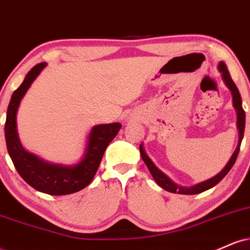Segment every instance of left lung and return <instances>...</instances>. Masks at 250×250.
<instances>
[{"instance_id":"left-lung-1","label":"left lung","mask_w":250,"mask_h":250,"mask_svg":"<svg viewBox=\"0 0 250 250\" xmlns=\"http://www.w3.org/2000/svg\"><path fill=\"white\" fill-rule=\"evenodd\" d=\"M219 71L221 73V75H222V80H223V82H225V84L227 85V88L230 90L231 96H233V105H234L235 110H236V116H237L236 125H237V130H239V142H237L236 149L234 150V153L230 156V159H229V161L227 162L225 168H223L219 174H216L215 176L210 177V179L203 181V182L196 183V185L191 186V187H182V186L176 185L174 181H171L170 179H169L167 175L163 173V171L160 170V169L154 165V162L149 159L147 153H146L145 148H143V143H141V146H140V153H141L142 160L145 161L146 166L148 167L151 176L154 177V180L156 181V183L160 186V187L165 189V190L169 191V193L194 195V194H200V193H202V191L208 190V189L213 188L214 186H216L217 183H219L220 181L229 173V170H230L231 167L234 166L235 161H236L237 155H239V151H240L241 142H242V139H243V134H245L246 114H245V110H243V108H242V100H241L239 89H237L236 85H235V83L233 82V80H231L230 74H229L228 69H227V65L225 62L221 61L219 63Z\"/></svg>"}]
</instances>
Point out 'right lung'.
I'll use <instances>...</instances> for the list:
<instances>
[{"label": "right lung", "mask_w": 250, "mask_h": 250, "mask_svg": "<svg viewBox=\"0 0 250 250\" xmlns=\"http://www.w3.org/2000/svg\"><path fill=\"white\" fill-rule=\"evenodd\" d=\"M45 67V62L36 64L11 95L4 125L5 142L17 173L28 185L44 194L68 195L80 191L93 181L105 149L122 125L117 122L94 125L88 134L81 160L74 165L48 162L25 150L17 131V110L28 89Z\"/></svg>", "instance_id": "add662e5"}]
</instances>
